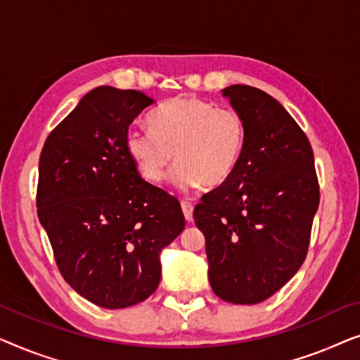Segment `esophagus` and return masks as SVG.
Segmentation results:
<instances>
[{"label":"esophagus","mask_w":360,"mask_h":360,"mask_svg":"<svg viewBox=\"0 0 360 360\" xmlns=\"http://www.w3.org/2000/svg\"><path fill=\"white\" fill-rule=\"evenodd\" d=\"M180 205H181V211H184V214H185V219L188 221V223H191V221H193V205H191L190 201H185V200H181Z\"/></svg>","instance_id":"34e87169"}]
</instances>
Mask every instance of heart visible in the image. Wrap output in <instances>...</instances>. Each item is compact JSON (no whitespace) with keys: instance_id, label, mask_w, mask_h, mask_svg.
I'll return each instance as SVG.
<instances>
[{"instance_id":"heart-1","label":"heart","mask_w":360,"mask_h":360,"mask_svg":"<svg viewBox=\"0 0 360 360\" xmlns=\"http://www.w3.org/2000/svg\"><path fill=\"white\" fill-rule=\"evenodd\" d=\"M150 127L126 132L127 154L141 175L154 184L164 179L175 155L179 164L170 180L180 190L226 184L244 149L245 126L239 112L195 96L164 103L152 115Z\"/></svg>"}]
</instances>
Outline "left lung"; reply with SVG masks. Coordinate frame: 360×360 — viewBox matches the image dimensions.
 <instances>
[{
    "instance_id": "8db88e82",
    "label": "left lung",
    "mask_w": 360,
    "mask_h": 360,
    "mask_svg": "<svg viewBox=\"0 0 360 360\" xmlns=\"http://www.w3.org/2000/svg\"><path fill=\"white\" fill-rule=\"evenodd\" d=\"M245 126L229 180L193 211L205 234L208 277L221 300L255 304L302 267L319 205L313 150L288 111L259 88L221 90Z\"/></svg>"
}]
</instances>
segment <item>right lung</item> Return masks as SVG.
Segmentation results:
<instances>
[{
    "instance_id": "right-lung-1",
    "label": "right lung",
    "mask_w": 360,
    "mask_h": 360,
    "mask_svg": "<svg viewBox=\"0 0 360 360\" xmlns=\"http://www.w3.org/2000/svg\"><path fill=\"white\" fill-rule=\"evenodd\" d=\"M154 103L98 86L49 134L39 160L37 214L58 270L101 308L149 298L162 250L185 228L179 200L141 179L126 150L132 121Z\"/></svg>"
}]
</instances>
